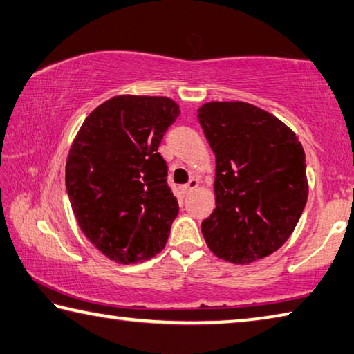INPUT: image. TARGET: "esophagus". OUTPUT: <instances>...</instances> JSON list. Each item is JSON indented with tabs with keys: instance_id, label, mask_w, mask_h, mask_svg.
Masks as SVG:
<instances>
[{
	"instance_id": "1",
	"label": "esophagus",
	"mask_w": 354,
	"mask_h": 354,
	"mask_svg": "<svg viewBox=\"0 0 354 354\" xmlns=\"http://www.w3.org/2000/svg\"><path fill=\"white\" fill-rule=\"evenodd\" d=\"M198 187V179H190V181L185 184V192H192Z\"/></svg>"
}]
</instances>
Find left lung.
<instances>
[{
  "label": "left lung",
  "instance_id": "obj_1",
  "mask_svg": "<svg viewBox=\"0 0 354 354\" xmlns=\"http://www.w3.org/2000/svg\"><path fill=\"white\" fill-rule=\"evenodd\" d=\"M198 120L215 153V203L201 223L220 259L249 265L291 236L308 199L304 147L283 122L244 102H209Z\"/></svg>",
  "mask_w": 354,
  "mask_h": 354
}]
</instances>
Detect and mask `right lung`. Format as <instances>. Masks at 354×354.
<instances>
[{"label": "right lung", "instance_id": "add662e5", "mask_svg": "<svg viewBox=\"0 0 354 354\" xmlns=\"http://www.w3.org/2000/svg\"><path fill=\"white\" fill-rule=\"evenodd\" d=\"M179 113L169 97L115 95L89 113L69 149L65 179L75 220L120 265L151 259L170 235L179 205L158 149Z\"/></svg>", "mask_w": 354, "mask_h": 354}]
</instances>
